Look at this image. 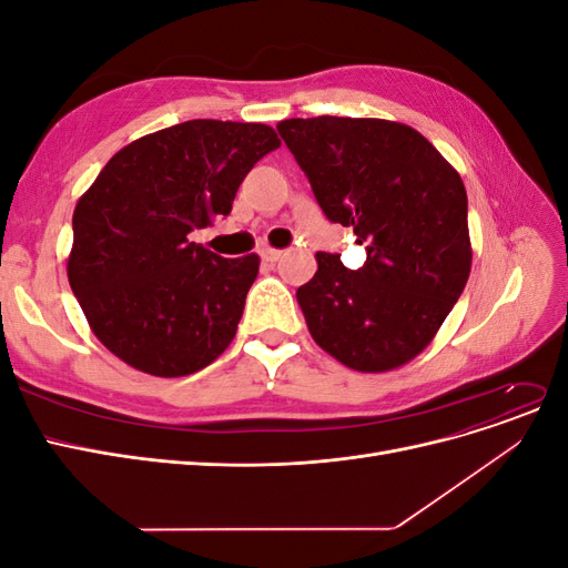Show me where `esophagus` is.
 <instances>
[{"mask_svg": "<svg viewBox=\"0 0 568 568\" xmlns=\"http://www.w3.org/2000/svg\"><path fill=\"white\" fill-rule=\"evenodd\" d=\"M284 253L282 251H277V248H261V257H263V263H277L280 257H282Z\"/></svg>", "mask_w": 568, "mask_h": 568, "instance_id": "esophagus-1", "label": "esophagus"}]
</instances>
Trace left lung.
Segmentation results:
<instances>
[{
    "label": "left lung",
    "instance_id": "left-lung-1",
    "mask_svg": "<svg viewBox=\"0 0 568 568\" xmlns=\"http://www.w3.org/2000/svg\"><path fill=\"white\" fill-rule=\"evenodd\" d=\"M277 132L329 222L353 227L365 263L317 253L296 291L317 346L357 372L419 355L462 296L471 270L467 192L436 146L379 118H291Z\"/></svg>",
    "mask_w": 568,
    "mask_h": 568
}]
</instances>
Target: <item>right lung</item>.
Listing matches in <instances>:
<instances>
[{
	"label": "right lung",
	"mask_w": 568,
	"mask_h": 568,
	"mask_svg": "<svg viewBox=\"0 0 568 568\" xmlns=\"http://www.w3.org/2000/svg\"><path fill=\"white\" fill-rule=\"evenodd\" d=\"M280 144L261 123L186 120L120 149L78 201L68 282L123 363L186 376L230 346L261 257H222L189 234L227 217Z\"/></svg>",
	"instance_id": "right-lung-1"
}]
</instances>
